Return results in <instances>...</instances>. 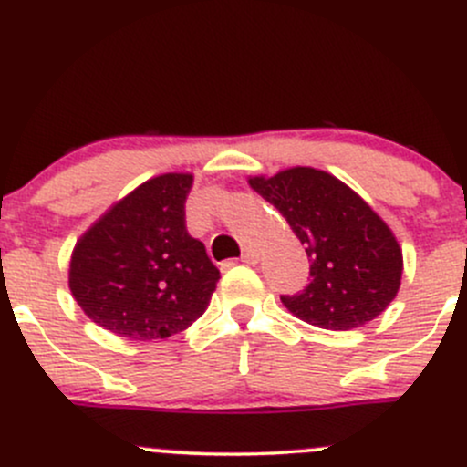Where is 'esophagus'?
Segmentation results:
<instances>
[{
	"instance_id": "esophagus-1",
	"label": "esophagus",
	"mask_w": 467,
	"mask_h": 467,
	"mask_svg": "<svg viewBox=\"0 0 467 467\" xmlns=\"http://www.w3.org/2000/svg\"><path fill=\"white\" fill-rule=\"evenodd\" d=\"M257 259H259L257 250H254V248H244V253H242V262L244 264H257Z\"/></svg>"
}]
</instances>
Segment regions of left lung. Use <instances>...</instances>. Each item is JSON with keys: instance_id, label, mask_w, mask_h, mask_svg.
Returning a JSON list of instances; mask_svg holds the SVG:
<instances>
[{"instance_id": "obj_1", "label": "left lung", "mask_w": 467, "mask_h": 467, "mask_svg": "<svg viewBox=\"0 0 467 467\" xmlns=\"http://www.w3.org/2000/svg\"><path fill=\"white\" fill-rule=\"evenodd\" d=\"M304 244L311 282L282 304L313 327L349 331L376 320L400 288L402 248L374 208L324 170L297 168L248 176Z\"/></svg>"}]
</instances>
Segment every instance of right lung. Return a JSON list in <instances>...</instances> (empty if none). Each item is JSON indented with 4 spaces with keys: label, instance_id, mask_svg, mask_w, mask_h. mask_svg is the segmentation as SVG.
<instances>
[{
    "label": "right lung",
    "instance_id": "add662e5",
    "mask_svg": "<svg viewBox=\"0 0 467 467\" xmlns=\"http://www.w3.org/2000/svg\"><path fill=\"white\" fill-rule=\"evenodd\" d=\"M190 171H168L116 201L76 242L68 288L98 327L163 340L199 320L219 271L185 230Z\"/></svg>",
    "mask_w": 467,
    "mask_h": 467
}]
</instances>
